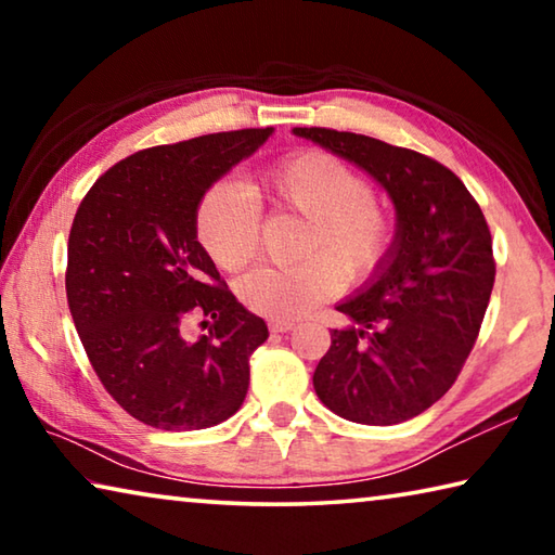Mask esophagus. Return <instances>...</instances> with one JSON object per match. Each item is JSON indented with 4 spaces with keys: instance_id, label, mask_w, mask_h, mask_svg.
Returning <instances> with one entry per match:
<instances>
[{
    "instance_id": "34e87169",
    "label": "esophagus",
    "mask_w": 555,
    "mask_h": 555,
    "mask_svg": "<svg viewBox=\"0 0 555 555\" xmlns=\"http://www.w3.org/2000/svg\"><path fill=\"white\" fill-rule=\"evenodd\" d=\"M296 327V323L294 321H269V331L271 333H288V331H294Z\"/></svg>"
}]
</instances>
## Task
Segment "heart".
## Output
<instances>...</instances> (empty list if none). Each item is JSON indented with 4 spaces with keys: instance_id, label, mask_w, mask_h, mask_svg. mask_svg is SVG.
<instances>
[{
    "instance_id": "obj_1",
    "label": "heart",
    "mask_w": 555,
    "mask_h": 555,
    "mask_svg": "<svg viewBox=\"0 0 555 555\" xmlns=\"http://www.w3.org/2000/svg\"><path fill=\"white\" fill-rule=\"evenodd\" d=\"M261 193L274 210L306 218L300 249L315 255L244 276L240 296L251 311L296 321L340 286L335 266L347 279H362L387 255L389 215L372 198L367 178L343 158L318 149L300 152L264 176ZM195 228L205 251L224 271H240L257 257L261 215L237 183L220 181L203 195Z\"/></svg>"
}]
</instances>
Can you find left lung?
Segmentation results:
<instances>
[{
	"label": "left lung",
	"mask_w": 555,
	"mask_h": 555,
	"mask_svg": "<svg viewBox=\"0 0 555 555\" xmlns=\"http://www.w3.org/2000/svg\"><path fill=\"white\" fill-rule=\"evenodd\" d=\"M296 137L360 166L397 210L372 279L337 304L345 327L313 372L318 399L354 424L409 421L453 387L494 286L492 234L465 183L411 149L325 127Z\"/></svg>",
	"instance_id": "obj_1"
}]
</instances>
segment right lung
I'll use <instances>...</instances> for the list:
<instances>
[{
	"mask_svg": "<svg viewBox=\"0 0 555 555\" xmlns=\"http://www.w3.org/2000/svg\"><path fill=\"white\" fill-rule=\"evenodd\" d=\"M271 131L144 149L100 176L75 212L65 271L75 331L109 397L146 426H218L247 397L249 354L269 331L224 288L195 215ZM193 314L209 327L195 341L184 335Z\"/></svg>",
	"mask_w": 555,
	"mask_h": 555,
	"instance_id": "right-lung-1",
	"label": "right lung"
}]
</instances>
